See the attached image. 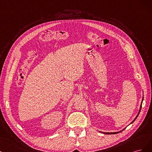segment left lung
<instances>
[{"label": "left lung", "instance_id": "8db88e82", "mask_svg": "<svg viewBox=\"0 0 152 152\" xmlns=\"http://www.w3.org/2000/svg\"><path fill=\"white\" fill-rule=\"evenodd\" d=\"M143 100H142V102H143ZM142 102H141V106H140V111H139V113L138 114V115H137V116L135 117V119H134V121H133V122H131V123H133V122L136 120V119L137 118V117H138V115H139V114H140V110H141V105H142ZM124 130V129H123ZM123 130H122V131H123ZM120 131V132H121ZM119 133V132H115V133H104V134H116V133Z\"/></svg>", "mask_w": 152, "mask_h": 152}]
</instances>
